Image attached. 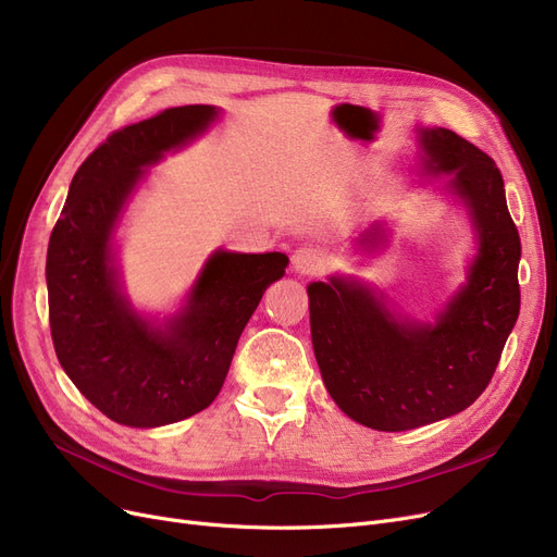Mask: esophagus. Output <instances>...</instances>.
<instances>
[{
  "label": "esophagus",
  "mask_w": 557,
  "mask_h": 557,
  "mask_svg": "<svg viewBox=\"0 0 557 557\" xmlns=\"http://www.w3.org/2000/svg\"><path fill=\"white\" fill-rule=\"evenodd\" d=\"M292 263H294L296 273L313 275L321 269V257L317 250H311V248H298L292 257Z\"/></svg>",
  "instance_id": "esophagus-1"
}]
</instances>
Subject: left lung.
I'll list each match as a JSON object with an SVG mask.
<instances>
[{"label":"left lung","mask_w":557,"mask_h":557,"mask_svg":"<svg viewBox=\"0 0 557 557\" xmlns=\"http://www.w3.org/2000/svg\"><path fill=\"white\" fill-rule=\"evenodd\" d=\"M421 173L448 175L446 193L465 205L478 252L467 282L432 323L394 311L355 277L311 282L309 323L325 389L352 421L403 432L467 409L498 367L519 317L521 240L507 211L494 159L444 127H419ZM386 227L373 223L357 248L373 252Z\"/></svg>","instance_id":"obj_1"}]
</instances>
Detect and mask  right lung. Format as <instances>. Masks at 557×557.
Wrapping results in <instances>:
<instances>
[{
	"label": "right lung",
	"instance_id": "add662e5",
	"mask_svg": "<svg viewBox=\"0 0 557 557\" xmlns=\"http://www.w3.org/2000/svg\"><path fill=\"white\" fill-rule=\"evenodd\" d=\"M219 109H165L113 132L72 177L47 246V298L57 357L77 389L129 428L177 423L219 396L238 336L265 288L284 275L282 252L215 250L182 309L143 317L123 292L113 232L138 182L165 152L205 134Z\"/></svg>",
	"mask_w": 557,
	"mask_h": 557
}]
</instances>
